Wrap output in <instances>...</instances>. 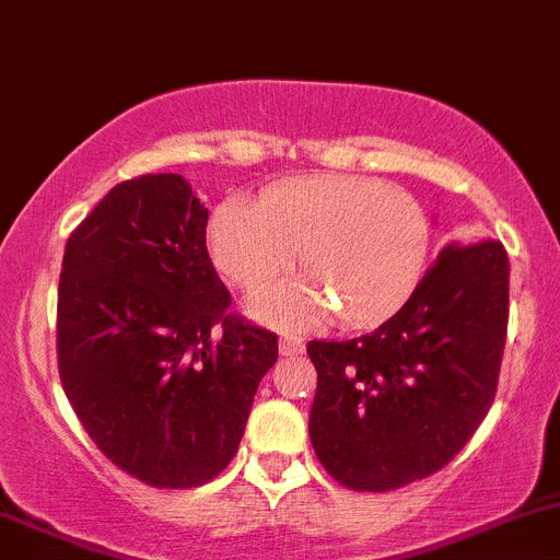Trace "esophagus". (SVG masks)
I'll use <instances>...</instances> for the list:
<instances>
[{"mask_svg":"<svg viewBox=\"0 0 560 560\" xmlns=\"http://www.w3.org/2000/svg\"><path fill=\"white\" fill-rule=\"evenodd\" d=\"M304 352V339L296 334H282L280 336V354H302Z\"/></svg>","mask_w":560,"mask_h":560,"instance_id":"34e87169","label":"esophagus"}]
</instances>
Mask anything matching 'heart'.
<instances>
[{"instance_id":"1","label":"heart","mask_w":560,"mask_h":560,"mask_svg":"<svg viewBox=\"0 0 560 560\" xmlns=\"http://www.w3.org/2000/svg\"><path fill=\"white\" fill-rule=\"evenodd\" d=\"M424 208L393 184L365 176H310L272 186L261 202L230 197L213 210L208 248L234 285L278 280L296 264L310 275L256 293L250 310L275 326L387 320L417 291L430 256Z\"/></svg>"}]
</instances>
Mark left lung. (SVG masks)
Segmentation results:
<instances>
[{
  "label": "left lung",
  "instance_id": "obj_1",
  "mask_svg": "<svg viewBox=\"0 0 560 560\" xmlns=\"http://www.w3.org/2000/svg\"><path fill=\"white\" fill-rule=\"evenodd\" d=\"M508 302L502 243H451L376 330L310 341V441L330 478L393 491L446 467L494 402Z\"/></svg>",
  "mask_w": 560,
  "mask_h": 560
}]
</instances>
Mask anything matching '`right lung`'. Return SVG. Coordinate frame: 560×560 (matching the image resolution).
I'll use <instances>...</instances> for the list:
<instances>
[{
    "label": "right lung",
    "mask_w": 560,
    "mask_h": 560,
    "mask_svg": "<svg viewBox=\"0 0 560 560\" xmlns=\"http://www.w3.org/2000/svg\"><path fill=\"white\" fill-rule=\"evenodd\" d=\"M208 208L178 173L117 184L66 243L58 374L119 470L158 489L215 478L243 441L278 336L230 315Z\"/></svg>",
    "instance_id": "obj_1"
}]
</instances>
